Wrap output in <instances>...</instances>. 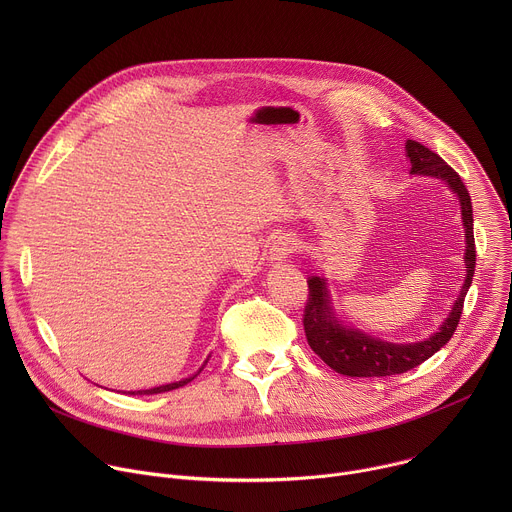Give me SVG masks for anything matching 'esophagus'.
Returning a JSON list of instances; mask_svg holds the SVG:
<instances>
[{"instance_id":"1","label":"esophagus","mask_w":512,"mask_h":512,"mask_svg":"<svg viewBox=\"0 0 512 512\" xmlns=\"http://www.w3.org/2000/svg\"><path fill=\"white\" fill-rule=\"evenodd\" d=\"M296 239L294 237H289V235H281V237H277L275 241H273V245H271V249H269V261L271 263H281V261H285L291 253L296 251Z\"/></svg>"}]
</instances>
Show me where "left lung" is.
I'll return each instance as SVG.
<instances>
[{
  "label": "left lung",
  "mask_w": 512,
  "mask_h": 512,
  "mask_svg": "<svg viewBox=\"0 0 512 512\" xmlns=\"http://www.w3.org/2000/svg\"><path fill=\"white\" fill-rule=\"evenodd\" d=\"M407 158L411 162V174L429 176L444 180L450 190L458 196L462 208V223L466 233V279L462 285L460 296L454 302L450 316L444 320L440 330L433 332L429 338L411 344H395L375 336L364 334L356 328L344 326L338 322L332 302L328 296V285L324 277L312 275L308 279V302L304 310V330L310 348L328 364V367L346 377H391L407 373L429 356H433L448 340L454 336L468 287L474 277L476 267V245H474V218H472V202L470 194L454 168H450L440 156L433 154L419 141L407 139L405 145Z\"/></svg>",
  "instance_id": "left-lung-1"
}]
</instances>
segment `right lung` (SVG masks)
Wrapping results in <instances>:
<instances>
[{"label": "right lung", "instance_id": "1", "mask_svg": "<svg viewBox=\"0 0 512 512\" xmlns=\"http://www.w3.org/2000/svg\"><path fill=\"white\" fill-rule=\"evenodd\" d=\"M204 369V367H202ZM200 369V371H202ZM198 371V373H200ZM196 373V375H198ZM196 375H192V377H188V379H182V381H176V383H170V385H162V387H154V389H145V391H129V395H156V393H166V391H172V389H178V387H184V385H188Z\"/></svg>", "mask_w": 512, "mask_h": 512}]
</instances>
